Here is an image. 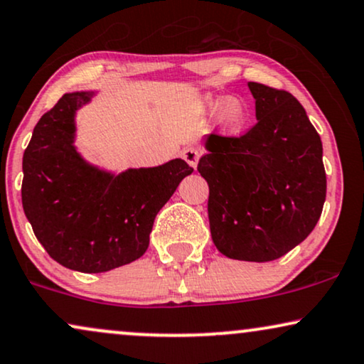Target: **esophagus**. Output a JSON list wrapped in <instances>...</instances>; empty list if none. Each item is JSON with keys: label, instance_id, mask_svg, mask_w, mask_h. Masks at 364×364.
I'll return each mask as SVG.
<instances>
[{"label": "esophagus", "instance_id": "1", "mask_svg": "<svg viewBox=\"0 0 364 364\" xmlns=\"http://www.w3.org/2000/svg\"><path fill=\"white\" fill-rule=\"evenodd\" d=\"M181 156L188 164H190L191 168L196 169L198 161H200V156H201V151H200V148H196V146H188L183 149Z\"/></svg>", "mask_w": 364, "mask_h": 364}]
</instances>
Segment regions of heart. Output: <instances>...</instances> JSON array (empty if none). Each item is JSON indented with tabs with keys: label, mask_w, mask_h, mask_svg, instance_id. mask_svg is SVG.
<instances>
[{
	"label": "heart",
	"mask_w": 364,
	"mask_h": 364,
	"mask_svg": "<svg viewBox=\"0 0 364 364\" xmlns=\"http://www.w3.org/2000/svg\"><path fill=\"white\" fill-rule=\"evenodd\" d=\"M210 113H220L221 128L226 134H240L248 123V111L240 100L213 98L206 101Z\"/></svg>",
	"instance_id": "heart-1"
}]
</instances>
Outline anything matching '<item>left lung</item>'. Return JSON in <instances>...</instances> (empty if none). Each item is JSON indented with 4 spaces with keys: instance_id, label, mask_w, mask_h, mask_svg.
Listing matches in <instances>:
<instances>
[{
    "instance_id": "left-lung-1",
    "label": "left lung",
    "mask_w": 364,
    "mask_h": 364,
    "mask_svg": "<svg viewBox=\"0 0 364 364\" xmlns=\"http://www.w3.org/2000/svg\"><path fill=\"white\" fill-rule=\"evenodd\" d=\"M256 123L241 136L210 134L198 171L208 181V218L220 253L273 261L306 240L326 200L321 138L291 93L248 83Z\"/></svg>"
}]
</instances>
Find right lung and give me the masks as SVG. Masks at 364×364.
<instances>
[{"label":"right lung","mask_w":364,"mask_h":364,"mask_svg":"<svg viewBox=\"0 0 364 364\" xmlns=\"http://www.w3.org/2000/svg\"><path fill=\"white\" fill-rule=\"evenodd\" d=\"M93 91L63 95L41 116L23 154V210L53 259L103 273L141 258L158 211L193 173L183 159L113 174L75 148L76 109Z\"/></svg>","instance_id":"right-lung-1"}]
</instances>
